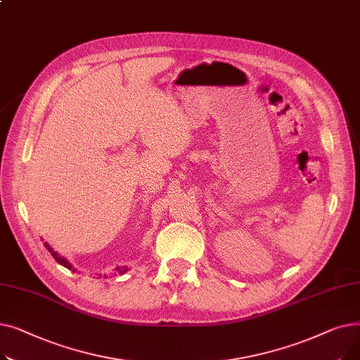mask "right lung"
Returning <instances> with one entry per match:
<instances>
[{
	"label": "right lung",
	"instance_id": "obj_1",
	"mask_svg": "<svg viewBox=\"0 0 360 360\" xmlns=\"http://www.w3.org/2000/svg\"><path fill=\"white\" fill-rule=\"evenodd\" d=\"M45 247H46V250L51 252V255L55 258V261L56 262H58V264H61V266H64L65 269H68V270H72V266H71V264L64 258V257H61V255H58V252H55L51 247H49V245L45 242ZM72 271H75V269L72 270Z\"/></svg>",
	"mask_w": 360,
	"mask_h": 360
}]
</instances>
